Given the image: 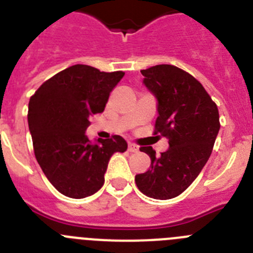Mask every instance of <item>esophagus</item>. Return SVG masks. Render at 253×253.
Segmentation results:
<instances>
[{
	"label": "esophagus",
	"instance_id": "34e87169",
	"mask_svg": "<svg viewBox=\"0 0 253 253\" xmlns=\"http://www.w3.org/2000/svg\"><path fill=\"white\" fill-rule=\"evenodd\" d=\"M128 151L129 152H138V147L135 146V144H133V143H129V144H128Z\"/></svg>",
	"mask_w": 253,
	"mask_h": 253
}]
</instances>
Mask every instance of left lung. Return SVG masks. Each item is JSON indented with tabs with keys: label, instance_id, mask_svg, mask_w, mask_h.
<instances>
[{
	"label": "left lung",
	"instance_id": "left-lung-1",
	"mask_svg": "<svg viewBox=\"0 0 253 253\" xmlns=\"http://www.w3.org/2000/svg\"><path fill=\"white\" fill-rule=\"evenodd\" d=\"M140 73L157 99L154 134L169 138V148L156 156L152 147H140L151 166L135 176V184L148 198L167 200L184 193L209 160L220 129L219 111L203 84L177 67L158 64Z\"/></svg>",
	"mask_w": 253,
	"mask_h": 253
}]
</instances>
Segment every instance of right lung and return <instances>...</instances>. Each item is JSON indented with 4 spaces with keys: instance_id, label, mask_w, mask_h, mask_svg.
Segmentation results:
<instances>
[{
    "instance_id": "obj_1",
    "label": "right lung",
    "mask_w": 253,
    "mask_h": 253,
    "mask_svg": "<svg viewBox=\"0 0 253 253\" xmlns=\"http://www.w3.org/2000/svg\"><path fill=\"white\" fill-rule=\"evenodd\" d=\"M124 75L76 64L49 78L30 97L28 123L35 157L50 184L68 198L99 191L111 156L128 148L120 135L92 143L84 134L91 115L104 111Z\"/></svg>"
}]
</instances>
